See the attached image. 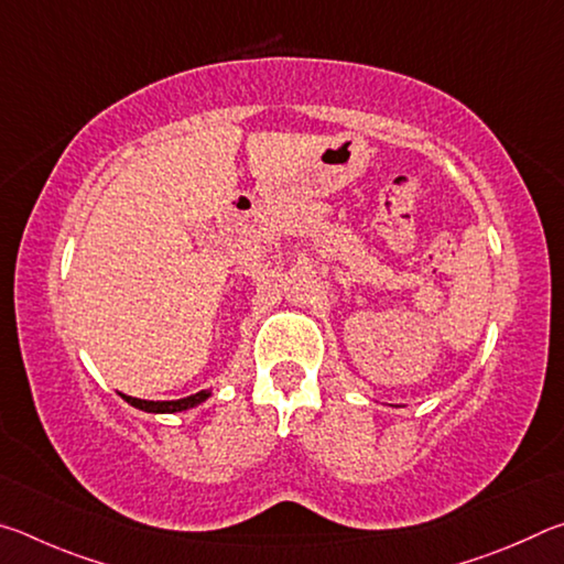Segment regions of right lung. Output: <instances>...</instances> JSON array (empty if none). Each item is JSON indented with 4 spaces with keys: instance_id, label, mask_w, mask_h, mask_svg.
Listing matches in <instances>:
<instances>
[{
    "instance_id": "1",
    "label": "right lung",
    "mask_w": 564,
    "mask_h": 564,
    "mask_svg": "<svg viewBox=\"0 0 564 564\" xmlns=\"http://www.w3.org/2000/svg\"><path fill=\"white\" fill-rule=\"evenodd\" d=\"M119 395L127 400L129 405L144 410V413L161 415V413H184V410L202 405L204 400L212 398V390H202V393H194V395L178 398V400H141V398H131V395H123V393H119Z\"/></svg>"
}]
</instances>
